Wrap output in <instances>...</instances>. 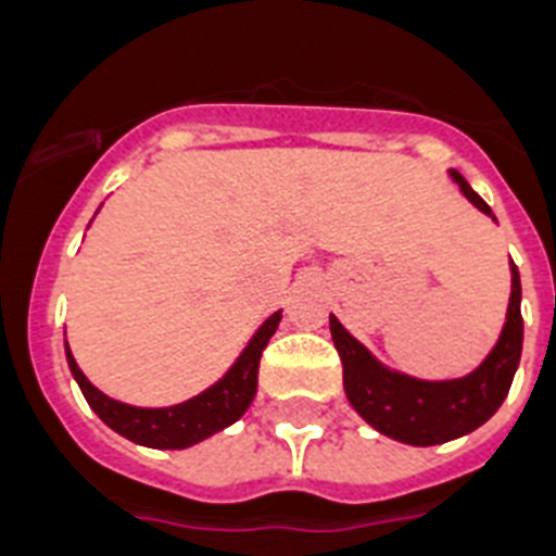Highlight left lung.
<instances>
[{"label":"left lung","mask_w":556,"mask_h":556,"mask_svg":"<svg viewBox=\"0 0 556 556\" xmlns=\"http://www.w3.org/2000/svg\"><path fill=\"white\" fill-rule=\"evenodd\" d=\"M448 176L466 199L497 222L492 206L469 187V181L448 169ZM520 273L511 264V298H508L506 324L500 329L494 350L475 371L454 380H420L389 369L329 315L334 350L343 364V389L352 409L364 417L375 432L409 446H438L463 434L475 432L506 401L522 352V315H520Z\"/></svg>","instance_id":"1"}]
</instances>
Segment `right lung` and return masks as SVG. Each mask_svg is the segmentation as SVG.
<instances>
[{"label": "right lung", "mask_w": 556, "mask_h": 556, "mask_svg": "<svg viewBox=\"0 0 556 556\" xmlns=\"http://www.w3.org/2000/svg\"><path fill=\"white\" fill-rule=\"evenodd\" d=\"M278 324H281V312H273L255 329L244 352L236 357V364L229 366L222 380H215L213 387L190 401L162 406V409H141V406L113 401L85 378V371L79 369L67 343H64V355H67V366L79 383L85 401L90 403V409L102 417V424L110 426L113 432L147 448H190L232 426L250 409L255 389H258L261 355L267 350Z\"/></svg>", "instance_id": "add662e5"}]
</instances>
